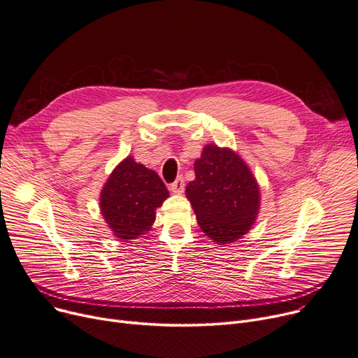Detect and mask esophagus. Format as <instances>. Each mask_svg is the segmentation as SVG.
I'll return each mask as SVG.
<instances>
[{"mask_svg": "<svg viewBox=\"0 0 358 358\" xmlns=\"http://www.w3.org/2000/svg\"><path fill=\"white\" fill-rule=\"evenodd\" d=\"M170 188H171V192L176 193V194L184 193V188H185V181H184V178H182V177H178V178L170 185Z\"/></svg>", "mask_w": 358, "mask_h": 358, "instance_id": "esophagus-1", "label": "esophagus"}]
</instances>
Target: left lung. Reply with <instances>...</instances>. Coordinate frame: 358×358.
<instances>
[{
	"mask_svg": "<svg viewBox=\"0 0 358 358\" xmlns=\"http://www.w3.org/2000/svg\"><path fill=\"white\" fill-rule=\"evenodd\" d=\"M194 173L185 196L201 230L219 245L241 239L260 207L259 184L248 164L230 148L208 144L194 162Z\"/></svg>",
	"mask_w": 358,
	"mask_h": 358,
	"instance_id": "left-lung-1",
	"label": "left lung"
}]
</instances>
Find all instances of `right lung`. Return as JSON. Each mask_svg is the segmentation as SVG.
Segmentation results:
<instances>
[{
	"label": "right lung",
	"mask_w": 358,
	"mask_h": 358,
	"mask_svg": "<svg viewBox=\"0 0 358 358\" xmlns=\"http://www.w3.org/2000/svg\"><path fill=\"white\" fill-rule=\"evenodd\" d=\"M169 196V189L155 171L127 157L110 173L99 204L113 236L129 242L151 229L155 210Z\"/></svg>",
	"instance_id": "add662e5"
}]
</instances>
